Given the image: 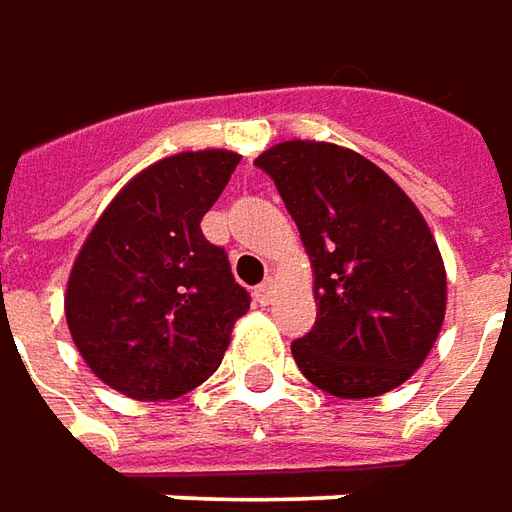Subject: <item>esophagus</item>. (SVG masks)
I'll use <instances>...</instances> for the list:
<instances>
[{"label":"esophagus","instance_id":"1","mask_svg":"<svg viewBox=\"0 0 512 512\" xmlns=\"http://www.w3.org/2000/svg\"><path fill=\"white\" fill-rule=\"evenodd\" d=\"M274 297V280H263L260 286L255 289V300L260 303V306H269Z\"/></svg>","mask_w":512,"mask_h":512}]
</instances>
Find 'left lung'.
<instances>
[{
	"label": "left lung",
	"mask_w": 512,
	"mask_h": 512,
	"mask_svg": "<svg viewBox=\"0 0 512 512\" xmlns=\"http://www.w3.org/2000/svg\"><path fill=\"white\" fill-rule=\"evenodd\" d=\"M260 167L300 229L317 320L291 343L303 377L343 399L394 391L425 362L445 320L448 280L414 201L360 152L283 141Z\"/></svg>",
	"instance_id": "8db88e82"
}]
</instances>
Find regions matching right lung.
I'll use <instances>...</instances> for the list:
<instances>
[{"instance_id": "obj_1", "label": "right lung", "mask_w": 512, "mask_h": 512, "mask_svg": "<svg viewBox=\"0 0 512 512\" xmlns=\"http://www.w3.org/2000/svg\"><path fill=\"white\" fill-rule=\"evenodd\" d=\"M238 164L226 150L152 164L81 246L64 297L67 326L90 371L124 397L158 402L198 388L249 311L252 297L226 252L201 232Z\"/></svg>"}]
</instances>
